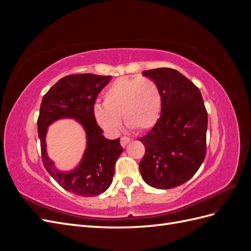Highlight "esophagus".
<instances>
[{
  "label": "esophagus",
  "mask_w": 251,
  "mask_h": 251,
  "mask_svg": "<svg viewBox=\"0 0 251 251\" xmlns=\"http://www.w3.org/2000/svg\"><path fill=\"white\" fill-rule=\"evenodd\" d=\"M131 140H132L131 138L126 137V136H125V137H121V138H120V143H121V146H123L124 148H125V147H126V144H127L128 142H130Z\"/></svg>",
  "instance_id": "obj_1"
}]
</instances>
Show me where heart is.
Segmentation results:
<instances>
[{"label":"heart","mask_w":251,"mask_h":251,"mask_svg":"<svg viewBox=\"0 0 251 251\" xmlns=\"http://www.w3.org/2000/svg\"><path fill=\"white\" fill-rule=\"evenodd\" d=\"M103 104L96 103L93 115L104 131L116 133L121 125L144 132L153 127L161 115L162 95L158 83L149 77H121L103 93Z\"/></svg>","instance_id":"obj_1"}]
</instances>
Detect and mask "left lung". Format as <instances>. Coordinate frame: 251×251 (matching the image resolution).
Masks as SVG:
<instances>
[{
  "instance_id": "obj_1",
  "label": "left lung",
  "mask_w": 251,
  "mask_h": 251,
  "mask_svg": "<svg viewBox=\"0 0 251 251\" xmlns=\"http://www.w3.org/2000/svg\"><path fill=\"white\" fill-rule=\"evenodd\" d=\"M161 90L162 111L155 126L139 140L146 154L141 177L151 187L170 189L185 183L206 155L207 112L200 90L179 71L158 68L142 72Z\"/></svg>"
}]
</instances>
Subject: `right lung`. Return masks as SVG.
I'll list each match as a JSON object with an SVG mask.
<instances>
[{
  "instance_id": "1",
  "label": "right lung",
  "mask_w": 251,
  "mask_h": 251,
  "mask_svg": "<svg viewBox=\"0 0 251 251\" xmlns=\"http://www.w3.org/2000/svg\"><path fill=\"white\" fill-rule=\"evenodd\" d=\"M111 76L73 74L59 79L44 95L37 119L42 159L45 169L66 191L81 197L104 193L111 185L115 162L123 153L120 139L110 140L97 125L93 108L98 93L108 85ZM64 118L75 119L86 132L87 147L76 168L63 172L48 157L46 134L48 126Z\"/></svg>"
}]
</instances>
